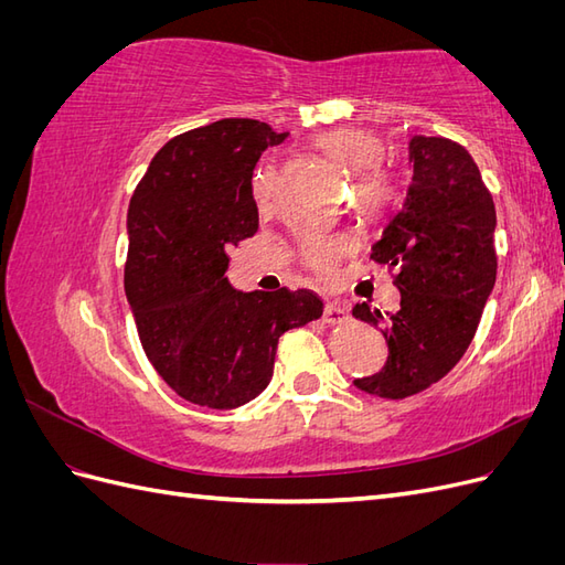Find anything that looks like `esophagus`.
<instances>
[{"mask_svg": "<svg viewBox=\"0 0 565 565\" xmlns=\"http://www.w3.org/2000/svg\"><path fill=\"white\" fill-rule=\"evenodd\" d=\"M322 320L328 324H341L349 320V309L347 306H341L337 301H328L324 303V311H322Z\"/></svg>", "mask_w": 565, "mask_h": 565, "instance_id": "obj_1", "label": "esophagus"}]
</instances>
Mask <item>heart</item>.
I'll list each match as a JSON object with an SVG mask.
<instances>
[{
	"mask_svg": "<svg viewBox=\"0 0 565 565\" xmlns=\"http://www.w3.org/2000/svg\"><path fill=\"white\" fill-rule=\"evenodd\" d=\"M318 146L328 152L332 160L344 164L351 172H358V195L367 210H384L396 195V181L380 167L384 158V143L377 134L365 129H337L318 139ZM278 177L276 169L264 167L254 177V195L259 204H270L276 198ZM353 243L349 235H311L303 243V256L309 266L320 273L322 278H330L337 262L351 252Z\"/></svg>",
	"mask_w": 565,
	"mask_h": 565,
	"instance_id": "obj_1",
	"label": "heart"
}]
</instances>
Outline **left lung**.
<instances>
[{"mask_svg":"<svg viewBox=\"0 0 565 565\" xmlns=\"http://www.w3.org/2000/svg\"><path fill=\"white\" fill-rule=\"evenodd\" d=\"M409 164L403 207L370 252L393 273L401 309L386 318L367 303L353 309L388 344L386 365L353 384L391 401L429 388L459 363L498 276L494 202L467 148L413 136Z\"/></svg>","mask_w":565,"mask_h":565,"instance_id":"1","label":"left lung"}]
</instances>
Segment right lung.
Listing matches in <instances>:
<instances>
[{
  "label": "right lung",
  "instance_id": "add662e5",
  "mask_svg": "<svg viewBox=\"0 0 565 565\" xmlns=\"http://www.w3.org/2000/svg\"><path fill=\"white\" fill-rule=\"evenodd\" d=\"M287 139L259 119H218L167 141L129 202L125 292L148 361L183 401L212 409L268 386L278 339L322 316L309 289L237 292L228 252L259 231L252 174Z\"/></svg>",
  "mask_w": 565,
  "mask_h": 565
}]
</instances>
